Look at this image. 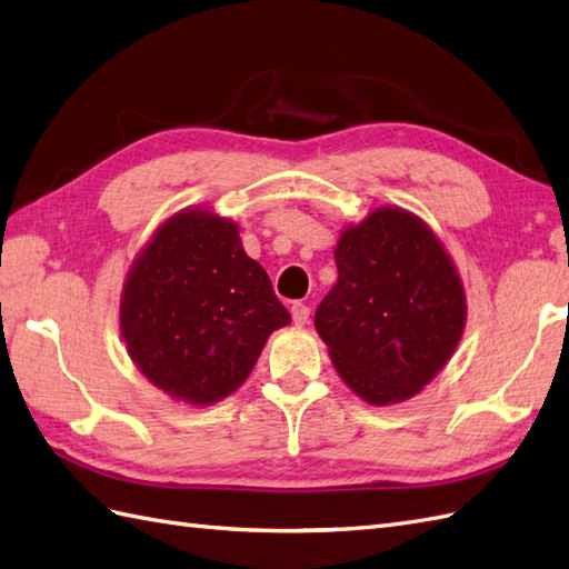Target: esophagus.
Listing matches in <instances>:
<instances>
[{
  "label": "esophagus",
  "instance_id": "34e87169",
  "mask_svg": "<svg viewBox=\"0 0 569 569\" xmlns=\"http://www.w3.org/2000/svg\"><path fill=\"white\" fill-rule=\"evenodd\" d=\"M290 315H293V325L302 327V325H308L310 308L305 302H293V305H290Z\"/></svg>",
  "mask_w": 569,
  "mask_h": 569
}]
</instances>
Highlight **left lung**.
<instances>
[{
  "mask_svg": "<svg viewBox=\"0 0 569 569\" xmlns=\"http://www.w3.org/2000/svg\"><path fill=\"white\" fill-rule=\"evenodd\" d=\"M339 281L315 327L358 397L387 406L416 397L455 353L466 322L461 279L432 230L403 209L346 228Z\"/></svg>",
  "mask_w": 569,
  "mask_h": 569,
  "instance_id": "obj_1",
  "label": "left lung"
}]
</instances>
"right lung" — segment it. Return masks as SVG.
Returning a JSON list of instances; mask_svg holds the SVG:
<instances>
[{
	"label": "right lung",
	"mask_w": 569,
	"mask_h": 569,
	"mask_svg": "<svg viewBox=\"0 0 569 569\" xmlns=\"http://www.w3.org/2000/svg\"><path fill=\"white\" fill-rule=\"evenodd\" d=\"M290 322L240 230L187 209L158 228L127 276L120 327L129 358L172 399L213 403L252 372L269 333Z\"/></svg>",
	"instance_id": "right-lung-1"
}]
</instances>
